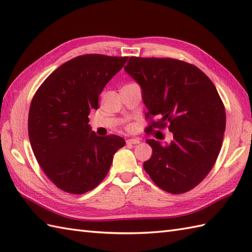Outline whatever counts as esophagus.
Returning a JSON list of instances; mask_svg holds the SVG:
<instances>
[{
  "mask_svg": "<svg viewBox=\"0 0 252 252\" xmlns=\"http://www.w3.org/2000/svg\"><path fill=\"white\" fill-rule=\"evenodd\" d=\"M140 140L138 138H129V140H126V144H140Z\"/></svg>",
  "mask_w": 252,
  "mask_h": 252,
  "instance_id": "1",
  "label": "esophagus"
}]
</instances>
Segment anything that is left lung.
Masks as SVG:
<instances>
[{"mask_svg": "<svg viewBox=\"0 0 252 252\" xmlns=\"http://www.w3.org/2000/svg\"><path fill=\"white\" fill-rule=\"evenodd\" d=\"M126 72L140 84L149 127L172 132L162 144L147 140L152 157L143 167L160 189L182 194L210 172L222 146L225 108L215 84L199 68L173 58L130 57Z\"/></svg>", "mask_w": 252, "mask_h": 252, "instance_id": "left-lung-1", "label": "left lung"}]
</instances>
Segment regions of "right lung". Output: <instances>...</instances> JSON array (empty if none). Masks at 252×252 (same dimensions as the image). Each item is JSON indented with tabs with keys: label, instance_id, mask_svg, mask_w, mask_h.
<instances>
[{
	"label": "right lung",
	"instance_id": "add662e5",
	"mask_svg": "<svg viewBox=\"0 0 252 252\" xmlns=\"http://www.w3.org/2000/svg\"><path fill=\"white\" fill-rule=\"evenodd\" d=\"M129 57L88 54L53 71L32 98L28 133L34 156L47 178L70 194H84L108 173L115 153L126 145L118 135L98 136L90 110Z\"/></svg>",
	"mask_w": 252,
	"mask_h": 252
}]
</instances>
